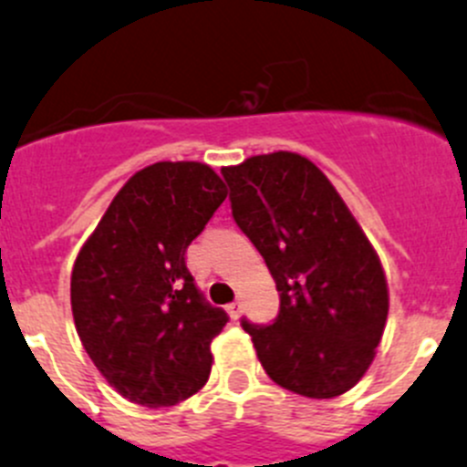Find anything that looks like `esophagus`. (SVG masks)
Segmentation results:
<instances>
[{"instance_id": "obj_1", "label": "esophagus", "mask_w": 467, "mask_h": 467, "mask_svg": "<svg viewBox=\"0 0 467 467\" xmlns=\"http://www.w3.org/2000/svg\"><path fill=\"white\" fill-rule=\"evenodd\" d=\"M225 310H228V315L233 317V319H239V317H242V303H239V301L230 303V306L225 307Z\"/></svg>"}]
</instances>
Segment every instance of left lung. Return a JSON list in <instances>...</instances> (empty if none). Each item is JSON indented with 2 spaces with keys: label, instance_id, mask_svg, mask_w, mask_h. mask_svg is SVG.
Masks as SVG:
<instances>
[{
  "label": "left lung",
  "instance_id": "obj_1",
  "mask_svg": "<svg viewBox=\"0 0 467 467\" xmlns=\"http://www.w3.org/2000/svg\"><path fill=\"white\" fill-rule=\"evenodd\" d=\"M221 173L234 221L280 292L274 324L242 321L262 368L301 397L344 395L374 363L390 307L372 242L319 166L298 152L253 155Z\"/></svg>",
  "mask_w": 467,
  "mask_h": 467
}]
</instances>
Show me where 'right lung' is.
Segmentation results:
<instances>
[{"instance_id":"obj_1","label":"right lung","mask_w":467,"mask_h":467,"mask_svg":"<svg viewBox=\"0 0 467 467\" xmlns=\"http://www.w3.org/2000/svg\"><path fill=\"white\" fill-rule=\"evenodd\" d=\"M225 196L212 166L157 161L120 187L77 253V335L109 386L132 404L175 406L210 379L212 339L228 317L202 301L184 251Z\"/></svg>"}]
</instances>
